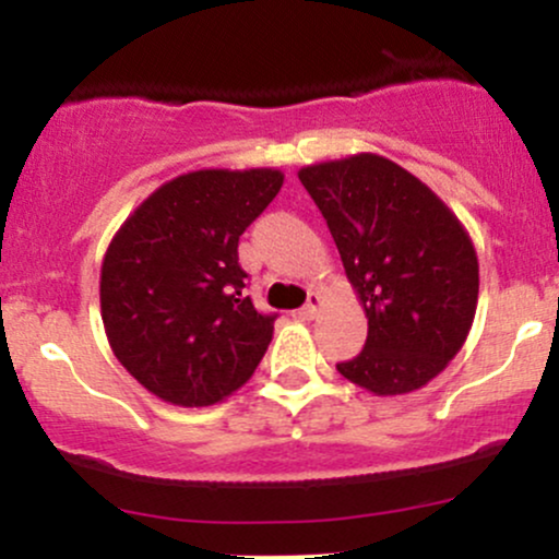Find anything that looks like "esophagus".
<instances>
[{
    "instance_id": "1",
    "label": "esophagus",
    "mask_w": 559,
    "mask_h": 559,
    "mask_svg": "<svg viewBox=\"0 0 559 559\" xmlns=\"http://www.w3.org/2000/svg\"><path fill=\"white\" fill-rule=\"evenodd\" d=\"M320 310V294L318 292H310V297H307L305 307L299 310L301 318H316V312Z\"/></svg>"
}]
</instances>
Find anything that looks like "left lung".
Wrapping results in <instances>:
<instances>
[{"instance_id":"obj_1","label":"left lung","mask_w":559,"mask_h":559,"mask_svg":"<svg viewBox=\"0 0 559 559\" xmlns=\"http://www.w3.org/2000/svg\"><path fill=\"white\" fill-rule=\"evenodd\" d=\"M299 181L323 213L368 318L346 381L378 396L426 386L463 349L478 305V258L457 215L381 155L307 165Z\"/></svg>"}]
</instances>
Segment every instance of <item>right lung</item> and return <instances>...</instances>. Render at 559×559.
Here are the masks:
<instances>
[{"mask_svg": "<svg viewBox=\"0 0 559 559\" xmlns=\"http://www.w3.org/2000/svg\"><path fill=\"white\" fill-rule=\"evenodd\" d=\"M284 173L194 170L133 210L102 262V323L115 357L146 391L207 407L243 386L275 316L247 297L239 236L273 202Z\"/></svg>", "mask_w": 559, "mask_h": 559, "instance_id": "add662e5", "label": "right lung"}]
</instances>
